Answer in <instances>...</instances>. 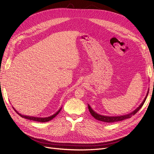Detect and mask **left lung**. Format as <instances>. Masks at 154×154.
Wrapping results in <instances>:
<instances>
[{
  "instance_id": "1",
  "label": "left lung",
  "mask_w": 154,
  "mask_h": 154,
  "mask_svg": "<svg viewBox=\"0 0 154 154\" xmlns=\"http://www.w3.org/2000/svg\"><path fill=\"white\" fill-rule=\"evenodd\" d=\"M148 94H149V92L147 93L146 96L145 97V98L144 99L143 101L142 102V103L139 106L138 108H137L134 112H133L132 113H129V114L126 115V116H118V117H108V116H101L100 114H98V113H96L95 112H94L92 109L90 107V106L88 105V109L89 110V112L91 113V116L95 118L96 120H98L100 121H103L105 122H108V123H110V122H117V121H123L124 119H129L132 117V116L135 115L136 113H137L141 108L142 107V106L143 105L145 101L147 98V96Z\"/></svg>"
}]
</instances>
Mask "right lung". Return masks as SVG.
I'll return each instance as SVG.
<instances>
[{"instance_id":"1","label":"right lung","mask_w":154,"mask_h":154,"mask_svg":"<svg viewBox=\"0 0 154 154\" xmlns=\"http://www.w3.org/2000/svg\"><path fill=\"white\" fill-rule=\"evenodd\" d=\"M14 109V108H13ZM14 110H15V112L18 113V114L21 116V117L23 118H25V119H28V120H31V121H36V122H48L51 120H52V119L55 117L58 114V113H60V110H61V109H60L58 112H57L56 113H54V115H53L52 116H50V117H45V118H41V117H30V116H23L21 114H20V113H19L18 112H17L14 109Z\"/></svg>"}]
</instances>
